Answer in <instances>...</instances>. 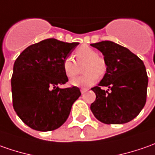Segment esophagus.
<instances>
[{"mask_svg":"<svg viewBox=\"0 0 155 155\" xmlns=\"http://www.w3.org/2000/svg\"><path fill=\"white\" fill-rule=\"evenodd\" d=\"M88 91V89L87 88H81V94H85V93H86V92H87Z\"/></svg>","mask_w":155,"mask_h":155,"instance_id":"esophagus-1","label":"esophagus"}]
</instances>
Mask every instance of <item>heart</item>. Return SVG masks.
<instances>
[{"instance_id":"b5f03b06","label":"heart","mask_w":155,"mask_h":155,"mask_svg":"<svg viewBox=\"0 0 155 155\" xmlns=\"http://www.w3.org/2000/svg\"><path fill=\"white\" fill-rule=\"evenodd\" d=\"M76 62L72 57L64 59L62 68L65 74L68 78H74L79 73V65L84 62L85 74L70 81L74 87H89L94 85L99 80V75H103L106 72V63L104 58L98 56V52L88 45L80 46L74 52Z\"/></svg>"}]
</instances>
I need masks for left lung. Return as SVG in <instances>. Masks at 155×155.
I'll return each mask as SVG.
<instances>
[{
	"label": "left lung",
	"mask_w": 155,
	"mask_h": 155,
	"mask_svg": "<svg viewBox=\"0 0 155 155\" xmlns=\"http://www.w3.org/2000/svg\"><path fill=\"white\" fill-rule=\"evenodd\" d=\"M91 46L104 56L106 73L92 88L96 99L91 104L94 117L106 124H121L134 119L146 104L148 83L143 61L127 48L111 41ZM101 86H108L107 91Z\"/></svg>",
	"instance_id": "obj_1"
}]
</instances>
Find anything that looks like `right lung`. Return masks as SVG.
Here are the masks:
<instances>
[{
	"label": "right lung",
	"instance_id": "obj_1",
	"mask_svg": "<svg viewBox=\"0 0 155 155\" xmlns=\"http://www.w3.org/2000/svg\"><path fill=\"white\" fill-rule=\"evenodd\" d=\"M79 43L48 38L27 47L14 64L13 104L19 118L38 131L56 130L68 119L81 96L76 87L60 88L68 81L62 63Z\"/></svg>",
	"mask_w": 155,
	"mask_h": 155
}]
</instances>
